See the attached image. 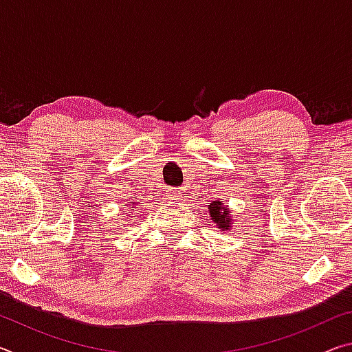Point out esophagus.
<instances>
[{
	"mask_svg": "<svg viewBox=\"0 0 352 352\" xmlns=\"http://www.w3.org/2000/svg\"><path fill=\"white\" fill-rule=\"evenodd\" d=\"M166 194H168L169 200H182L183 199V192L180 188H169Z\"/></svg>",
	"mask_w": 352,
	"mask_h": 352,
	"instance_id": "obj_1",
	"label": "esophagus"
}]
</instances>
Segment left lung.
I'll use <instances>...</instances> for the list:
<instances>
[{"label":"left lung","mask_w":352,"mask_h":352,"mask_svg":"<svg viewBox=\"0 0 352 352\" xmlns=\"http://www.w3.org/2000/svg\"><path fill=\"white\" fill-rule=\"evenodd\" d=\"M208 212H210V217L212 223L217 226L219 231H228L233 225V216H231V210L228 205L223 204V200H212L210 205H208Z\"/></svg>","instance_id":"1"}]
</instances>
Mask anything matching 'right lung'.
Masks as SVG:
<instances>
[{"instance_id": "1", "label": "right lung", "mask_w": 352, "mask_h": 352, "mask_svg": "<svg viewBox=\"0 0 352 352\" xmlns=\"http://www.w3.org/2000/svg\"><path fill=\"white\" fill-rule=\"evenodd\" d=\"M136 205H138V204H135V201H132V204H130V206H129V210H132V208H135ZM124 216H126V214H124ZM130 216H132V214H130Z\"/></svg>"}]
</instances>
